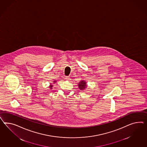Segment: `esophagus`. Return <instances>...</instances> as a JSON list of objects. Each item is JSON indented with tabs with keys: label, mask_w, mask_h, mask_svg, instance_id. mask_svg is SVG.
<instances>
[{
	"label": "esophagus",
	"mask_w": 147,
	"mask_h": 147,
	"mask_svg": "<svg viewBox=\"0 0 147 147\" xmlns=\"http://www.w3.org/2000/svg\"><path fill=\"white\" fill-rule=\"evenodd\" d=\"M65 79L66 80H68V81H69V80H71V78H70L69 76H66Z\"/></svg>",
	"instance_id": "1"
}]
</instances>
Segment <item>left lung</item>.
Segmentation results:
<instances>
[{
	"mask_svg": "<svg viewBox=\"0 0 147 147\" xmlns=\"http://www.w3.org/2000/svg\"><path fill=\"white\" fill-rule=\"evenodd\" d=\"M87 83L84 80H82L78 84V87L81 90H83L87 87Z\"/></svg>",
	"mask_w": 147,
	"mask_h": 147,
	"instance_id": "1",
	"label": "left lung"
}]
</instances>
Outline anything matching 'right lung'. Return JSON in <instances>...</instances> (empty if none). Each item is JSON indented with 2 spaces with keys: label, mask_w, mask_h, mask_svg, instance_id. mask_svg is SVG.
Instances as JSON below:
<instances>
[{
  "label": "right lung",
  "mask_w": 147,
  "mask_h": 147,
  "mask_svg": "<svg viewBox=\"0 0 147 147\" xmlns=\"http://www.w3.org/2000/svg\"><path fill=\"white\" fill-rule=\"evenodd\" d=\"M53 82H56V81H54ZM52 87H53V86H52V84L51 85H50V88L51 89H52Z\"/></svg>",
  "instance_id": "1"
}]
</instances>
